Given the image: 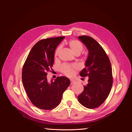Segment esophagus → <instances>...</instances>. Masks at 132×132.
Returning a JSON list of instances; mask_svg holds the SVG:
<instances>
[{
    "mask_svg": "<svg viewBox=\"0 0 132 132\" xmlns=\"http://www.w3.org/2000/svg\"><path fill=\"white\" fill-rule=\"evenodd\" d=\"M75 82H76V81H75V80H71V82H70V84L72 85V84H73L75 83Z\"/></svg>",
    "mask_w": 132,
    "mask_h": 132,
    "instance_id": "34e87169",
    "label": "esophagus"
}]
</instances>
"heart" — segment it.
I'll use <instances>...</instances> for the list:
<instances>
[{
  "label": "heart",
  "mask_w": 132,
  "mask_h": 132,
  "mask_svg": "<svg viewBox=\"0 0 132 132\" xmlns=\"http://www.w3.org/2000/svg\"><path fill=\"white\" fill-rule=\"evenodd\" d=\"M67 45L69 48L70 50L76 55H79L84 48L81 42L77 40V39H72V40L69 41L67 43ZM59 51L60 47L57 48V50H55L54 53L55 58H57ZM78 66L77 64H64L62 66L61 70L64 74H65L68 77H71L73 75L75 70L78 69Z\"/></svg>",
  "instance_id": "obj_1"
}]
</instances>
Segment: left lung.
Instances as JSON below:
<instances>
[{
  "label": "left lung",
  "mask_w": 132,
  "mask_h": 132,
  "mask_svg": "<svg viewBox=\"0 0 132 132\" xmlns=\"http://www.w3.org/2000/svg\"><path fill=\"white\" fill-rule=\"evenodd\" d=\"M78 38L89 52L85 68L80 73L82 77H89L88 82L78 96V101L87 109H95L104 102L112 86L111 62L103 48L93 38L87 36Z\"/></svg>",
  "instance_id": "left-lung-1"
}]
</instances>
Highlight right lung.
Here are the masks:
<instances>
[{
  "instance_id": "add662e5",
  "label": "right lung",
  "mask_w": 132,
  "mask_h": 132,
  "mask_svg": "<svg viewBox=\"0 0 132 132\" xmlns=\"http://www.w3.org/2000/svg\"><path fill=\"white\" fill-rule=\"evenodd\" d=\"M58 37L43 39L34 45L23 66L22 81L27 95L32 104L38 109L51 110L61 101L63 94L70 85L65 77H57L49 82L47 73L54 63L57 47L64 38Z\"/></svg>"
}]
</instances>
